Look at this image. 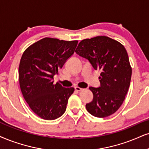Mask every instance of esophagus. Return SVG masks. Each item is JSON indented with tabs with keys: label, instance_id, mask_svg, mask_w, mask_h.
<instances>
[{
	"label": "esophagus",
	"instance_id": "1",
	"mask_svg": "<svg viewBox=\"0 0 149 149\" xmlns=\"http://www.w3.org/2000/svg\"><path fill=\"white\" fill-rule=\"evenodd\" d=\"M74 89H75V91H77L78 92H80V91H83V90H84L83 88H79V87H77H77H75Z\"/></svg>",
	"mask_w": 149,
	"mask_h": 149
}]
</instances>
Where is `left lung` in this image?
<instances>
[{
    "instance_id": "obj_1",
    "label": "left lung",
    "mask_w": 149,
    "mask_h": 149,
    "mask_svg": "<svg viewBox=\"0 0 149 149\" xmlns=\"http://www.w3.org/2000/svg\"><path fill=\"white\" fill-rule=\"evenodd\" d=\"M75 52L101 71L100 87H89L93 99L86 104L88 112L101 118L115 113L125 99L131 79L132 69L125 47L115 40L100 36L82 40Z\"/></svg>"
}]
</instances>
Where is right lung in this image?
<instances>
[{
    "mask_svg": "<svg viewBox=\"0 0 149 149\" xmlns=\"http://www.w3.org/2000/svg\"><path fill=\"white\" fill-rule=\"evenodd\" d=\"M77 43L44 38L22 55L18 68L22 94L32 111L42 119L54 120L65 113L74 89L54 84L53 79L74 54Z\"/></svg>",
    "mask_w": 149,
    "mask_h": 149,
    "instance_id": "1",
    "label": "right lung"
}]
</instances>
